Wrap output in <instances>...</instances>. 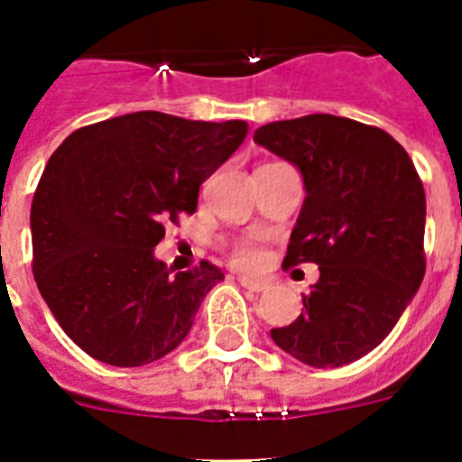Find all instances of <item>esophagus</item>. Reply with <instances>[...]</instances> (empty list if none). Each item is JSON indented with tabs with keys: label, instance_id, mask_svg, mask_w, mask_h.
<instances>
[{
	"label": "esophagus",
	"instance_id": "34e87169",
	"mask_svg": "<svg viewBox=\"0 0 462 462\" xmlns=\"http://www.w3.org/2000/svg\"><path fill=\"white\" fill-rule=\"evenodd\" d=\"M240 284H243L245 289H250V291H268V284L266 282H259V280H252V277H240Z\"/></svg>",
	"mask_w": 462,
	"mask_h": 462
}]
</instances>
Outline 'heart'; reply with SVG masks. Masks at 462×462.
<instances>
[{
	"label": "heart",
	"instance_id": "b5f03b06",
	"mask_svg": "<svg viewBox=\"0 0 462 462\" xmlns=\"http://www.w3.org/2000/svg\"><path fill=\"white\" fill-rule=\"evenodd\" d=\"M266 259V252L261 247L259 243L254 240H238V243L231 247V261H234V266L245 268V271H254L263 263Z\"/></svg>",
	"mask_w": 462,
	"mask_h": 462
}]
</instances>
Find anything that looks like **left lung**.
<instances>
[{
    "label": "left lung",
    "instance_id": "obj_1",
    "mask_svg": "<svg viewBox=\"0 0 462 462\" xmlns=\"http://www.w3.org/2000/svg\"><path fill=\"white\" fill-rule=\"evenodd\" d=\"M254 143L303 175L284 266H319L305 312L273 328V342L312 368L358 361L393 330L426 275L421 178L391 134L349 117L271 122Z\"/></svg>",
    "mask_w": 462,
    "mask_h": 462
}]
</instances>
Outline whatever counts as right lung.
Masks as SVG:
<instances>
[{
    "mask_svg": "<svg viewBox=\"0 0 462 462\" xmlns=\"http://www.w3.org/2000/svg\"><path fill=\"white\" fill-rule=\"evenodd\" d=\"M245 136L243 120L141 110L80 126L52 152L32 201V271L83 352L138 368L185 340L224 273L201 261L173 275L154 247Z\"/></svg>",
    "mask_w": 462,
    "mask_h": 462,
    "instance_id": "right-lung-1",
    "label": "right lung"
}]
</instances>
